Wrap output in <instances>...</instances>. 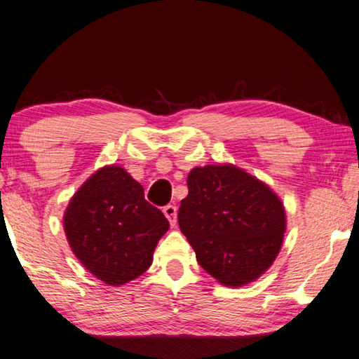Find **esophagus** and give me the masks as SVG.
Instances as JSON below:
<instances>
[{"label":"esophagus","instance_id":"esophagus-1","mask_svg":"<svg viewBox=\"0 0 359 359\" xmlns=\"http://www.w3.org/2000/svg\"><path fill=\"white\" fill-rule=\"evenodd\" d=\"M163 212H165V215L169 220V223H171V226H175V223H177V208L169 204L165 209H163Z\"/></svg>","mask_w":359,"mask_h":359}]
</instances>
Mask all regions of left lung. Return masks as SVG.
I'll use <instances>...</instances> for the list:
<instances>
[{
  "label": "left lung",
  "mask_w": 359,
  "mask_h": 359,
  "mask_svg": "<svg viewBox=\"0 0 359 359\" xmlns=\"http://www.w3.org/2000/svg\"><path fill=\"white\" fill-rule=\"evenodd\" d=\"M187 185L179 226L203 269L224 287H244L263 276L287 231L277 193L229 163L193 168Z\"/></svg>",
  "instance_id": "obj_1"
}]
</instances>
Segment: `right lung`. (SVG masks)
Returning a JSON list of instances; mask_svg holds the SVG:
<instances>
[{
    "label": "right lung",
    "instance_id": "obj_1",
    "mask_svg": "<svg viewBox=\"0 0 359 359\" xmlns=\"http://www.w3.org/2000/svg\"><path fill=\"white\" fill-rule=\"evenodd\" d=\"M66 239L88 272L120 287L149 269L154 252L169 229L160 209L125 168H100L71 198L63 215Z\"/></svg>",
    "mask_w": 359,
    "mask_h": 359
}]
</instances>
